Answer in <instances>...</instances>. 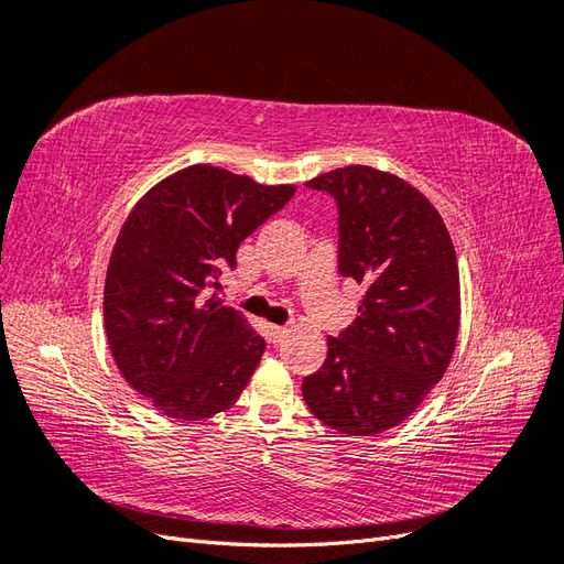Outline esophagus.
<instances>
[{
	"label": "esophagus",
	"instance_id": "1",
	"mask_svg": "<svg viewBox=\"0 0 564 564\" xmlns=\"http://www.w3.org/2000/svg\"><path fill=\"white\" fill-rule=\"evenodd\" d=\"M284 336H286V329L284 327H275V324H272V327H270V344L272 346H280L282 340H284Z\"/></svg>",
	"mask_w": 564,
	"mask_h": 564
}]
</instances>
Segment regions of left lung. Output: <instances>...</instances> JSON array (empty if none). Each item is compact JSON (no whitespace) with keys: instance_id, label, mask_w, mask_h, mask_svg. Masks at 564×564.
Instances as JSON below:
<instances>
[{"instance_id":"1","label":"left lung","mask_w":564,"mask_h":564,"mask_svg":"<svg viewBox=\"0 0 564 564\" xmlns=\"http://www.w3.org/2000/svg\"><path fill=\"white\" fill-rule=\"evenodd\" d=\"M338 212V275L365 286L357 317L329 336L303 400L329 429L377 435L404 421L445 373L458 334L449 232L416 187L371 166L305 183Z\"/></svg>"}]
</instances>
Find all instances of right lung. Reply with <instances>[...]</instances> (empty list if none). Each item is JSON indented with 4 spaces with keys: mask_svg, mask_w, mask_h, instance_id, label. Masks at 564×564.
<instances>
[{
    "mask_svg": "<svg viewBox=\"0 0 564 564\" xmlns=\"http://www.w3.org/2000/svg\"><path fill=\"white\" fill-rule=\"evenodd\" d=\"M294 193L195 164L129 214L106 275V334L127 383L166 416L224 412L259 367L265 340L220 305V275Z\"/></svg>",
    "mask_w": 564,
    "mask_h": 564,
    "instance_id": "add662e5",
    "label": "right lung"
}]
</instances>
